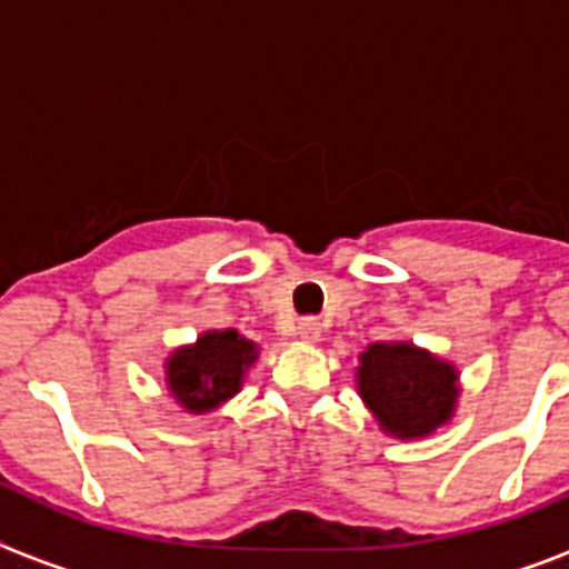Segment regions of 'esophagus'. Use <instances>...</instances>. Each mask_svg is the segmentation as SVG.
<instances>
[{"mask_svg": "<svg viewBox=\"0 0 569 569\" xmlns=\"http://www.w3.org/2000/svg\"><path fill=\"white\" fill-rule=\"evenodd\" d=\"M296 333H299L301 341H319L321 321L316 319V316H305V319H299V328H296Z\"/></svg>", "mask_w": 569, "mask_h": 569, "instance_id": "34e87169", "label": "esophagus"}]
</instances>
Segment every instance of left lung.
<instances>
[{
  "instance_id": "8db88e82",
  "label": "left lung",
  "mask_w": 569,
  "mask_h": 569,
  "mask_svg": "<svg viewBox=\"0 0 569 569\" xmlns=\"http://www.w3.org/2000/svg\"><path fill=\"white\" fill-rule=\"evenodd\" d=\"M456 370L413 345L376 341L361 353L359 393L387 433L419 439L453 413Z\"/></svg>"
}]
</instances>
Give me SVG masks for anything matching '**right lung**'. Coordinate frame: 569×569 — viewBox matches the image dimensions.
I'll return each mask as SVG.
<instances>
[{
  "label": "right lung",
  "mask_w": 569,
  "mask_h": 569,
  "mask_svg": "<svg viewBox=\"0 0 569 569\" xmlns=\"http://www.w3.org/2000/svg\"><path fill=\"white\" fill-rule=\"evenodd\" d=\"M256 345L236 330H210L193 347L176 350L168 361V385L188 410H210L239 393L241 376L253 365Z\"/></svg>",
  "instance_id": "add662e5"
}]
</instances>
